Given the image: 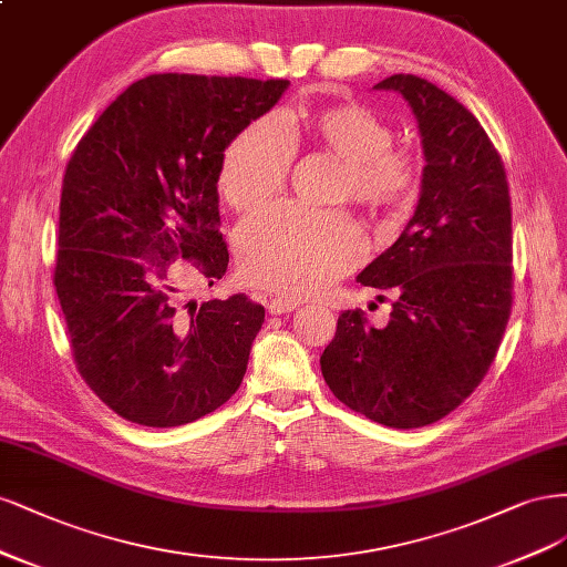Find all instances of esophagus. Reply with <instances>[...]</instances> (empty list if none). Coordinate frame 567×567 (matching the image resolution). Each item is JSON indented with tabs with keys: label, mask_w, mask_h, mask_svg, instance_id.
<instances>
[{
	"label": "esophagus",
	"mask_w": 567,
	"mask_h": 567,
	"mask_svg": "<svg viewBox=\"0 0 567 567\" xmlns=\"http://www.w3.org/2000/svg\"><path fill=\"white\" fill-rule=\"evenodd\" d=\"M299 303H301V301L291 299V297H278V299H272V301L268 303V313H270V316L291 313V310H297V308H299Z\"/></svg>",
	"instance_id": "34e87169"
}]
</instances>
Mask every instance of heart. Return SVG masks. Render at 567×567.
<instances>
[{
    "label": "heart",
    "instance_id": "heart-1",
    "mask_svg": "<svg viewBox=\"0 0 567 567\" xmlns=\"http://www.w3.org/2000/svg\"><path fill=\"white\" fill-rule=\"evenodd\" d=\"M289 132L343 162L339 195L368 212L408 205L416 162L393 151L391 126L368 107L341 103L285 117ZM295 148L272 117H261L233 138L221 159L218 190L240 212L268 205L282 188ZM245 278L287 295L322 289L362 257V235L343 212L280 205L247 218L235 235Z\"/></svg>",
    "mask_w": 567,
    "mask_h": 567
}]
</instances>
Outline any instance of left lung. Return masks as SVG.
I'll return each mask as SVG.
<instances>
[{
    "label": "left lung",
    "instance_id": "obj_1",
    "mask_svg": "<svg viewBox=\"0 0 567 567\" xmlns=\"http://www.w3.org/2000/svg\"><path fill=\"white\" fill-rule=\"evenodd\" d=\"M374 89L410 105L424 151L419 203L358 282L391 289V320L343 310L320 355L343 405L391 429L437 422L476 391L511 313V197L499 153L466 107L416 75Z\"/></svg>",
    "mask_w": 567,
    "mask_h": 567
}]
</instances>
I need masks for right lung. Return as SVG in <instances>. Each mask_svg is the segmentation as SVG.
Returning a JSON list of instances; mask_svg holds the SVG:
<instances>
[{
  "label": "right lung",
  "instance_id": "add662e5",
  "mask_svg": "<svg viewBox=\"0 0 567 567\" xmlns=\"http://www.w3.org/2000/svg\"><path fill=\"white\" fill-rule=\"evenodd\" d=\"M287 80L162 72L126 86L63 176L53 285L89 389L141 426L169 429L240 389L264 306L181 299L184 270L221 280L218 172Z\"/></svg>",
  "mask_w": 567,
  "mask_h": 567
}]
</instances>
